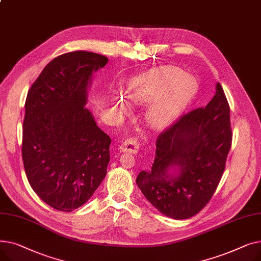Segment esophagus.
<instances>
[{
    "label": "esophagus",
    "instance_id": "1",
    "mask_svg": "<svg viewBox=\"0 0 261 261\" xmlns=\"http://www.w3.org/2000/svg\"><path fill=\"white\" fill-rule=\"evenodd\" d=\"M119 149L123 152H129V153H136L140 150V143L138 139L135 138H130L123 142Z\"/></svg>",
    "mask_w": 261,
    "mask_h": 261
}]
</instances>
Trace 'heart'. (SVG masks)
I'll return each instance as SVG.
<instances>
[{
    "label": "heart",
    "instance_id": "heart-1",
    "mask_svg": "<svg viewBox=\"0 0 261 261\" xmlns=\"http://www.w3.org/2000/svg\"><path fill=\"white\" fill-rule=\"evenodd\" d=\"M197 91L198 84L194 77L177 67L166 66L132 79L127 97L136 103L158 97L150 109L149 118L153 126L164 127L183 111Z\"/></svg>",
    "mask_w": 261,
    "mask_h": 261
}]
</instances>
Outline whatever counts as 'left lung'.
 I'll return each instance as SVG.
<instances>
[{"instance_id":"obj_1","label":"left lung","mask_w":261,"mask_h":261,"mask_svg":"<svg viewBox=\"0 0 261 261\" xmlns=\"http://www.w3.org/2000/svg\"><path fill=\"white\" fill-rule=\"evenodd\" d=\"M232 132L229 105L220 84L203 108L183 114L160 133L150 170L136 184L145 198L167 217L182 220L197 215L212 199L225 169ZM173 166L180 169L169 176Z\"/></svg>"}]
</instances>
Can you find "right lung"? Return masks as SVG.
<instances>
[{
	"instance_id": "1",
	"label": "right lung",
	"mask_w": 261,
	"mask_h": 261,
	"mask_svg": "<svg viewBox=\"0 0 261 261\" xmlns=\"http://www.w3.org/2000/svg\"><path fill=\"white\" fill-rule=\"evenodd\" d=\"M107 62L106 56L85 50L60 55L27 93L25 173L40 199L60 212L84 205L107 174L111 139L85 107L92 73Z\"/></svg>"
}]
</instances>
